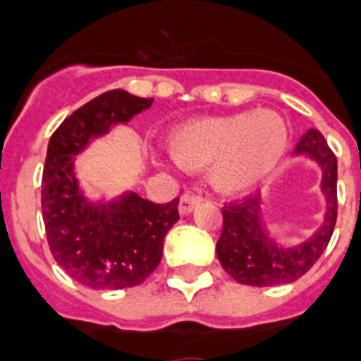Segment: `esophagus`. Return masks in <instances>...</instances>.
<instances>
[{
    "label": "esophagus",
    "instance_id": "34e87169",
    "mask_svg": "<svg viewBox=\"0 0 361 361\" xmlns=\"http://www.w3.org/2000/svg\"><path fill=\"white\" fill-rule=\"evenodd\" d=\"M202 202V197L194 194V192H186L180 196V202H178V211H180V215H190L192 211L196 209L197 205Z\"/></svg>",
    "mask_w": 361,
    "mask_h": 361
}]
</instances>
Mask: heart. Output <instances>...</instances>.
<instances>
[{
    "label": "heart",
    "instance_id": "1",
    "mask_svg": "<svg viewBox=\"0 0 361 361\" xmlns=\"http://www.w3.org/2000/svg\"><path fill=\"white\" fill-rule=\"evenodd\" d=\"M289 131L272 110L238 112L186 121L169 135V152L180 167H209L216 190L242 196L262 184L286 156Z\"/></svg>",
    "mask_w": 361,
    "mask_h": 361
}]
</instances>
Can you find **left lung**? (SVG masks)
Masks as SVG:
<instances>
[{
  "instance_id": "1",
  "label": "left lung",
  "mask_w": 361,
  "mask_h": 361,
  "mask_svg": "<svg viewBox=\"0 0 361 361\" xmlns=\"http://www.w3.org/2000/svg\"><path fill=\"white\" fill-rule=\"evenodd\" d=\"M295 156H308L322 167L325 216L322 226L306 242L281 247L267 234L261 196L232 202L222 209V234L216 255L222 268L243 286H281L305 276L316 264L331 240L337 222V158L318 129L306 131L295 146Z\"/></svg>"
}]
</instances>
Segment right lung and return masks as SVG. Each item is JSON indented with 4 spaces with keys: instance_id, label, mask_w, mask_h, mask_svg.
<instances>
[{
    "instance_id": "1",
    "label": "right lung",
    "mask_w": 361,
    "mask_h": 361,
    "mask_svg": "<svg viewBox=\"0 0 361 361\" xmlns=\"http://www.w3.org/2000/svg\"><path fill=\"white\" fill-rule=\"evenodd\" d=\"M152 102L123 89L106 91L68 116L49 140L42 178L49 247L70 278L91 289L142 283L158 268L165 234L180 219L178 197L154 203L126 192L112 202L91 203L75 178V156Z\"/></svg>"
}]
</instances>
